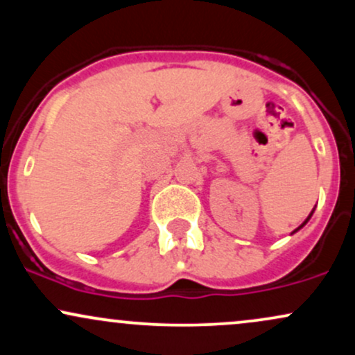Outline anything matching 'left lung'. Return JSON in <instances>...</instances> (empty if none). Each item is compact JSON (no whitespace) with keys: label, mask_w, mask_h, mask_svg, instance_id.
<instances>
[{"label":"left lung","mask_w":355,"mask_h":355,"mask_svg":"<svg viewBox=\"0 0 355 355\" xmlns=\"http://www.w3.org/2000/svg\"><path fill=\"white\" fill-rule=\"evenodd\" d=\"M311 217H312V214H311V215H309V218H311ZM309 218H307V220H305V222L302 223V225H300V227H299V229H302V227L305 225V223H307V222H309ZM299 229H297V230H299Z\"/></svg>","instance_id":"1"}]
</instances>
